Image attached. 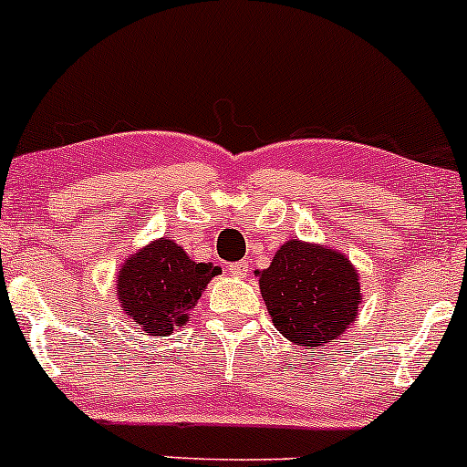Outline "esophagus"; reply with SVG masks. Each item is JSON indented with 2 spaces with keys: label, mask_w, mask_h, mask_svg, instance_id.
Here are the masks:
<instances>
[{
  "label": "esophagus",
  "mask_w": 467,
  "mask_h": 467,
  "mask_svg": "<svg viewBox=\"0 0 467 467\" xmlns=\"http://www.w3.org/2000/svg\"><path fill=\"white\" fill-rule=\"evenodd\" d=\"M249 267H252V263L249 261H238L232 265V274L238 278H244L249 274Z\"/></svg>",
  "instance_id": "esophagus-1"
}]
</instances>
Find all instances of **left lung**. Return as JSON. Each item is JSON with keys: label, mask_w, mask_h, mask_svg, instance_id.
<instances>
[{"label": "left lung", "mask_w": 467, "mask_h": 467, "mask_svg": "<svg viewBox=\"0 0 467 467\" xmlns=\"http://www.w3.org/2000/svg\"><path fill=\"white\" fill-rule=\"evenodd\" d=\"M256 276L272 324L301 348L326 346L358 319L359 274L339 249L290 238Z\"/></svg>", "instance_id": "obj_1"}]
</instances>
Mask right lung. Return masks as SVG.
Listing matches in <instances>:
<instances>
[{
	"instance_id": "obj_1",
	"label": "right lung",
	"mask_w": 467,
	"mask_h": 467,
	"mask_svg": "<svg viewBox=\"0 0 467 467\" xmlns=\"http://www.w3.org/2000/svg\"><path fill=\"white\" fill-rule=\"evenodd\" d=\"M223 267L195 263L171 238L150 240L117 272V299L126 317L150 337H168L186 326L213 276Z\"/></svg>"
}]
</instances>
